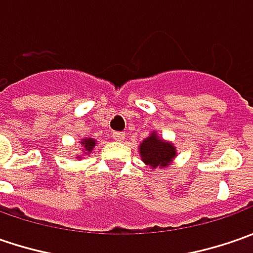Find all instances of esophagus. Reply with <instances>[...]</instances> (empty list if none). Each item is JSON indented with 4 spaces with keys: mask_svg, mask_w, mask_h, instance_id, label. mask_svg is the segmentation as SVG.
I'll use <instances>...</instances> for the list:
<instances>
[{
    "mask_svg": "<svg viewBox=\"0 0 253 253\" xmlns=\"http://www.w3.org/2000/svg\"><path fill=\"white\" fill-rule=\"evenodd\" d=\"M112 138H114L115 141L124 142L125 141V132H114V133H112Z\"/></svg>",
    "mask_w": 253,
    "mask_h": 253,
    "instance_id": "esophagus-1",
    "label": "esophagus"
}]
</instances>
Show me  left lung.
Returning <instances> with one entry per match:
<instances>
[{
  "label": "left lung",
  "mask_w": 253,
  "mask_h": 253,
  "mask_svg": "<svg viewBox=\"0 0 253 253\" xmlns=\"http://www.w3.org/2000/svg\"><path fill=\"white\" fill-rule=\"evenodd\" d=\"M138 149L142 162L151 169H165L177 156L176 146L170 141L161 138L156 131H152L149 136L139 143Z\"/></svg>",
  "instance_id": "obj_1"
}]
</instances>
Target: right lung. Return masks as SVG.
Instances as JSON below:
<instances>
[{"mask_svg": "<svg viewBox=\"0 0 253 253\" xmlns=\"http://www.w3.org/2000/svg\"><path fill=\"white\" fill-rule=\"evenodd\" d=\"M79 145L82 146L80 149H82V152L76 156L79 161H82L84 156H87V155H90L92 152V149L95 148V145H97V141L94 139V138H83L82 141L79 142Z\"/></svg>", "mask_w": 253, "mask_h": 253, "instance_id": "add662e5", "label": "right lung"}]
</instances>
